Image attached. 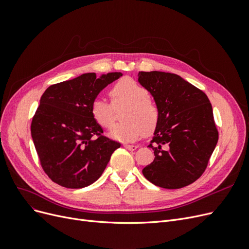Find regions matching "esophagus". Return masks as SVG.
Listing matches in <instances>:
<instances>
[{"label":"esophagus","instance_id":"esophagus-1","mask_svg":"<svg viewBox=\"0 0 249 249\" xmlns=\"http://www.w3.org/2000/svg\"><path fill=\"white\" fill-rule=\"evenodd\" d=\"M124 146L126 149H129V150H135V149L138 148L137 145H131V144H124Z\"/></svg>","mask_w":249,"mask_h":249}]
</instances>
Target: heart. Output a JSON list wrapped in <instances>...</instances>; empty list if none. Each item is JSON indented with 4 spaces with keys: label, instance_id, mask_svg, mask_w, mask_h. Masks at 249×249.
<instances>
[{
    "label": "heart",
    "instance_id": "1",
    "mask_svg": "<svg viewBox=\"0 0 249 249\" xmlns=\"http://www.w3.org/2000/svg\"><path fill=\"white\" fill-rule=\"evenodd\" d=\"M109 94L115 107L125 105L122 115L124 122L116 124L110 133L113 138L131 142L137 140L143 133L149 134L156 129L160 111L157 104L148 99L145 87L133 79L126 78L117 82ZM112 107L102 99L94 100L91 105L94 120L105 129H111L114 125L115 114Z\"/></svg>",
    "mask_w": 249,
    "mask_h": 249
}]
</instances>
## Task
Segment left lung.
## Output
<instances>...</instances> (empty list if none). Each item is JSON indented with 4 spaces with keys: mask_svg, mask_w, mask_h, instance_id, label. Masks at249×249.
<instances>
[{
    "mask_svg": "<svg viewBox=\"0 0 249 249\" xmlns=\"http://www.w3.org/2000/svg\"><path fill=\"white\" fill-rule=\"evenodd\" d=\"M138 82L154 96L160 118L148 147L154 161L143 176L165 189H179L205 172L218 141L206 93L176 73L139 71Z\"/></svg>",
    "mask_w": 249,
    "mask_h": 249,
    "instance_id": "1",
    "label": "left lung"
}]
</instances>
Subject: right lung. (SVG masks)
I'll return each instance as SVG.
<instances>
[{"label":"right lung","instance_id":"1","mask_svg":"<svg viewBox=\"0 0 249 249\" xmlns=\"http://www.w3.org/2000/svg\"><path fill=\"white\" fill-rule=\"evenodd\" d=\"M123 76L96 78L83 73L51 85L43 92L31 124V135L42 169L56 184L71 189L94 183L120 143L103 135L91 105L110 83Z\"/></svg>","mask_w":249,"mask_h":249}]
</instances>
